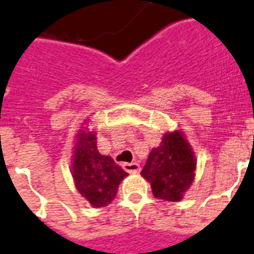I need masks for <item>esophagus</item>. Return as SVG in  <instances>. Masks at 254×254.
I'll return each mask as SVG.
<instances>
[{
    "label": "esophagus",
    "instance_id": "esophagus-1",
    "mask_svg": "<svg viewBox=\"0 0 254 254\" xmlns=\"http://www.w3.org/2000/svg\"><path fill=\"white\" fill-rule=\"evenodd\" d=\"M122 168L129 172V174H133V172H138L140 171V165L137 164V163H125V164L122 165Z\"/></svg>",
    "mask_w": 254,
    "mask_h": 254
}]
</instances>
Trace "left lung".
I'll list each match as a JSON object with an SVG mask.
<instances>
[{
	"mask_svg": "<svg viewBox=\"0 0 254 254\" xmlns=\"http://www.w3.org/2000/svg\"><path fill=\"white\" fill-rule=\"evenodd\" d=\"M195 159L180 132L165 134L160 146L152 149L141 175L151 182L156 198L178 202L195 176Z\"/></svg>",
	"mask_w": 254,
	"mask_h": 254,
	"instance_id": "left-lung-1",
	"label": "left lung"
}]
</instances>
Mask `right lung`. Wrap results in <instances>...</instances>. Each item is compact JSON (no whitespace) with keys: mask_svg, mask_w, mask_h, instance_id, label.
Segmentation results:
<instances>
[{"mask_svg":"<svg viewBox=\"0 0 254 254\" xmlns=\"http://www.w3.org/2000/svg\"><path fill=\"white\" fill-rule=\"evenodd\" d=\"M127 175L112 157L99 153L95 133L80 129L75 142L72 178L76 190L91 206H108L116 198L118 185Z\"/></svg>","mask_w":254,"mask_h":254,"instance_id":"obj_1","label":"right lung"}]
</instances>
